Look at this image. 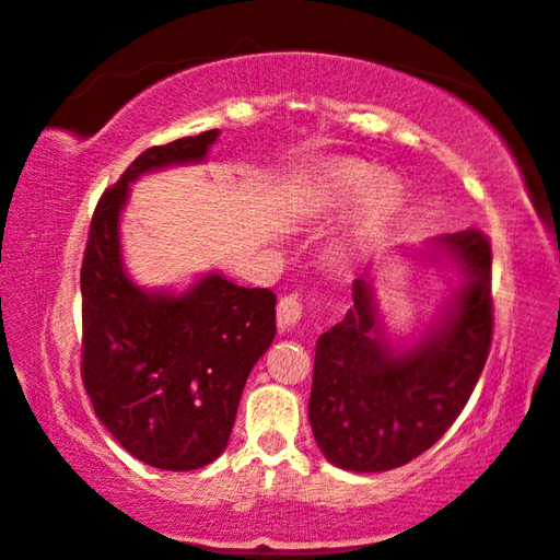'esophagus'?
Wrapping results in <instances>:
<instances>
[{
  "mask_svg": "<svg viewBox=\"0 0 560 560\" xmlns=\"http://www.w3.org/2000/svg\"><path fill=\"white\" fill-rule=\"evenodd\" d=\"M302 296L299 294H287L279 302V306H277V319H279V327L281 329H289V327H294L296 322H299V317H302Z\"/></svg>",
  "mask_w": 560,
  "mask_h": 560,
  "instance_id": "34e87169",
  "label": "esophagus"
}]
</instances>
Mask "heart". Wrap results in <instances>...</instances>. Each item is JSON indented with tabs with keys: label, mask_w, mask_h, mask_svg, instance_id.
<instances>
[{
	"label": "heart",
	"mask_w": 560,
	"mask_h": 560,
	"mask_svg": "<svg viewBox=\"0 0 560 560\" xmlns=\"http://www.w3.org/2000/svg\"><path fill=\"white\" fill-rule=\"evenodd\" d=\"M365 194L369 195L365 208H362L348 241H345V250L365 243L385 223V218L398 202V185L390 177H377L373 167L355 160H337L322 175L317 202L325 212L348 210Z\"/></svg>",
	"instance_id": "heart-1"
}]
</instances>
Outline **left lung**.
<instances>
[{"label": "left lung", "mask_w": 560, "mask_h": 560, "mask_svg": "<svg viewBox=\"0 0 560 560\" xmlns=\"http://www.w3.org/2000/svg\"><path fill=\"white\" fill-rule=\"evenodd\" d=\"M469 281L444 325L406 352L383 340L365 277L352 306L317 340L310 423L325 456L350 471H388L446 434L475 390L492 345V246L477 228L448 233Z\"/></svg>", "instance_id": "1"}]
</instances>
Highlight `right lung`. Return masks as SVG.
Here are the masks:
<instances>
[{"instance_id":"1","label":"right lung","mask_w":560,"mask_h":560,"mask_svg":"<svg viewBox=\"0 0 560 560\" xmlns=\"http://www.w3.org/2000/svg\"><path fill=\"white\" fill-rule=\"evenodd\" d=\"M215 139L210 129L141 152L101 195L81 266V377L93 411L131 456L170 471L218 459L250 368L277 335L271 289L210 273L183 296L149 294L121 266L119 212L129 183L205 160Z\"/></svg>"}]
</instances>
